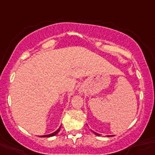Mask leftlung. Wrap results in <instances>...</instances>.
<instances>
[{"label": "left lung", "instance_id": "1", "mask_svg": "<svg viewBox=\"0 0 155 155\" xmlns=\"http://www.w3.org/2000/svg\"><path fill=\"white\" fill-rule=\"evenodd\" d=\"M94 132V134H95V135H98V136H99V134H98V133H96V132H95V131H93ZM107 136L108 137H110V136H114V135H107Z\"/></svg>", "mask_w": 155, "mask_h": 155}]
</instances>
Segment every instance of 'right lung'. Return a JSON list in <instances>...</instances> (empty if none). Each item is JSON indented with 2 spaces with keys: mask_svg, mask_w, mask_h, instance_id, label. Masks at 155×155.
I'll return each instance as SVG.
<instances>
[{
  "mask_svg": "<svg viewBox=\"0 0 155 155\" xmlns=\"http://www.w3.org/2000/svg\"><path fill=\"white\" fill-rule=\"evenodd\" d=\"M60 127H61V126H60ZM60 127L59 128H58V129L56 130V131H54V132H53V133H51V134H46V135H41V136H40V137H43V138H46V137L54 136V135H56V134H58V133H59V131H60Z\"/></svg>",
  "mask_w": 155,
  "mask_h": 155,
  "instance_id": "right-lung-1",
  "label": "right lung"
}]
</instances>
